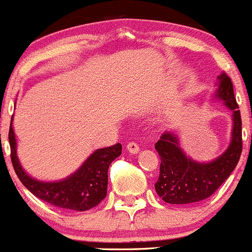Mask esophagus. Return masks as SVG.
Segmentation results:
<instances>
[{
	"label": "esophagus",
	"instance_id": "obj_1",
	"mask_svg": "<svg viewBox=\"0 0 252 252\" xmlns=\"http://www.w3.org/2000/svg\"><path fill=\"white\" fill-rule=\"evenodd\" d=\"M126 148H127L128 152L132 153V155H135V153L140 152V147H138V145L136 142H130Z\"/></svg>",
	"mask_w": 252,
	"mask_h": 252
}]
</instances>
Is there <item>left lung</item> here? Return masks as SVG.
<instances>
[{
  "mask_svg": "<svg viewBox=\"0 0 252 252\" xmlns=\"http://www.w3.org/2000/svg\"><path fill=\"white\" fill-rule=\"evenodd\" d=\"M215 99L221 100L232 112L231 141L221 156L210 162H196L179 146L173 132H164L155 145L160 158L159 177L155 188L159 198L169 204H191L209 198L235 169L241 151V115L234 95L231 79L225 73L218 76Z\"/></svg>",
  "mask_w": 252,
  "mask_h": 252,
  "instance_id": "8db88e82",
  "label": "left lung"
}]
</instances>
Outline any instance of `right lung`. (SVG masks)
Here are the masks:
<instances>
[{
    "mask_svg": "<svg viewBox=\"0 0 252 252\" xmlns=\"http://www.w3.org/2000/svg\"><path fill=\"white\" fill-rule=\"evenodd\" d=\"M11 160L14 172L23 186L37 198L54 205L75 212H85L96 207L107 193V169L115 158L121 155L122 146L116 143L95 151L73 173L58 182H40L28 176L17 157V142L12 122L8 132Z\"/></svg>",
    "mask_w": 252,
    "mask_h": 252,
    "instance_id": "right-lung-1",
    "label": "right lung"
}]
</instances>
